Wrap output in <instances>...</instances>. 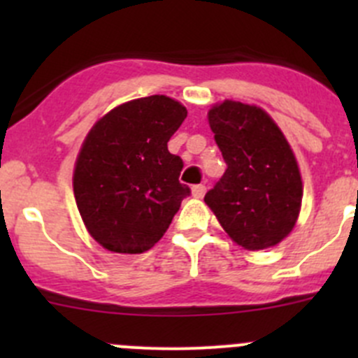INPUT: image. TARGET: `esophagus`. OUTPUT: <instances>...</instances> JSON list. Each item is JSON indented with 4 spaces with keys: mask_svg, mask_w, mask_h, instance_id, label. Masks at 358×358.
Instances as JSON below:
<instances>
[{
    "mask_svg": "<svg viewBox=\"0 0 358 358\" xmlns=\"http://www.w3.org/2000/svg\"><path fill=\"white\" fill-rule=\"evenodd\" d=\"M206 194V187L204 185H194L192 187V196L196 197V199H201V197H204Z\"/></svg>",
    "mask_w": 358,
    "mask_h": 358,
    "instance_id": "1",
    "label": "esophagus"
}]
</instances>
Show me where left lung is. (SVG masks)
I'll return each instance as SVG.
<instances>
[{
    "label": "left lung",
    "instance_id": "left-lung-1",
    "mask_svg": "<svg viewBox=\"0 0 358 358\" xmlns=\"http://www.w3.org/2000/svg\"><path fill=\"white\" fill-rule=\"evenodd\" d=\"M227 169L204 202L249 251L279 244L294 227L303 185L286 136L265 110L225 100L208 114Z\"/></svg>",
    "mask_w": 358,
    "mask_h": 358
}]
</instances>
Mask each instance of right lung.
Masks as SVG:
<instances>
[{
	"instance_id": "add662e5",
	"label": "right lung",
	"mask_w": 358,
	"mask_h": 358,
	"mask_svg": "<svg viewBox=\"0 0 358 358\" xmlns=\"http://www.w3.org/2000/svg\"><path fill=\"white\" fill-rule=\"evenodd\" d=\"M187 109L164 95L112 109L90 129L74 168V197L90 236L114 252L149 251L190 189L168 142Z\"/></svg>"
}]
</instances>
